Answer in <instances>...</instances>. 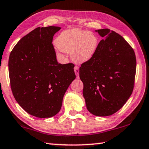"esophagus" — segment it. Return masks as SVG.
I'll list each match as a JSON object with an SVG mask.
<instances>
[{
  "label": "esophagus",
  "mask_w": 149,
  "mask_h": 149,
  "mask_svg": "<svg viewBox=\"0 0 149 149\" xmlns=\"http://www.w3.org/2000/svg\"><path fill=\"white\" fill-rule=\"evenodd\" d=\"M74 72L77 75V79H79V67H78V66H75L74 67Z\"/></svg>",
  "instance_id": "obj_1"
}]
</instances>
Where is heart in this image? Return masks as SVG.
<instances>
[{"label": "heart", "mask_w": 149, "mask_h": 149, "mask_svg": "<svg viewBox=\"0 0 149 149\" xmlns=\"http://www.w3.org/2000/svg\"><path fill=\"white\" fill-rule=\"evenodd\" d=\"M55 43L58 53H70L74 61L82 63L93 57L97 47V38L91 31L72 29L61 33Z\"/></svg>", "instance_id": "obj_1"}]
</instances>
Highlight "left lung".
I'll use <instances>...</instances> for the list:
<instances>
[{"instance_id":"obj_1","label":"left lung","mask_w":149,"mask_h":149,"mask_svg":"<svg viewBox=\"0 0 149 149\" xmlns=\"http://www.w3.org/2000/svg\"><path fill=\"white\" fill-rule=\"evenodd\" d=\"M104 38L91 59L81 65L80 79L87 109L96 116L115 113L132 94L136 73L133 48L109 29L96 30Z\"/></svg>"}]
</instances>
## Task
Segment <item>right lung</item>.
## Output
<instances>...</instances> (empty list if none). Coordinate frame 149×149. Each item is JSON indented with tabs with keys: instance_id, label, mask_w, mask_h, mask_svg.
Returning a JSON list of instances; mask_svg holds the SVG:
<instances>
[{
	"instance_id": "obj_1",
	"label": "right lung",
	"mask_w": 149,
	"mask_h": 149,
	"mask_svg": "<svg viewBox=\"0 0 149 149\" xmlns=\"http://www.w3.org/2000/svg\"><path fill=\"white\" fill-rule=\"evenodd\" d=\"M60 27L36 28L19 40L10 54L8 70L14 98L30 115L51 118L58 113L63 98L75 79L72 63L60 64L52 44Z\"/></svg>"
}]
</instances>
